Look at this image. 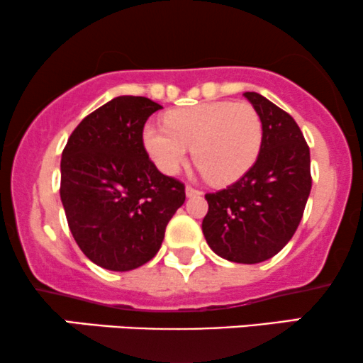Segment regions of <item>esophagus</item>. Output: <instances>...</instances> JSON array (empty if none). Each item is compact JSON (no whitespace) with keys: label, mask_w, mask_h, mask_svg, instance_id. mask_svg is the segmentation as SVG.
<instances>
[{"label":"esophagus","mask_w":363,"mask_h":363,"mask_svg":"<svg viewBox=\"0 0 363 363\" xmlns=\"http://www.w3.org/2000/svg\"><path fill=\"white\" fill-rule=\"evenodd\" d=\"M185 194H186V196H199V195H202V191H200L199 189H194V186L191 185H186V189H185Z\"/></svg>","instance_id":"1"}]
</instances>
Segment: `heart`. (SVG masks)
Returning <instances> with one entry per match:
<instances>
[{"label":"heart","mask_w":363,"mask_h":363,"mask_svg":"<svg viewBox=\"0 0 363 363\" xmlns=\"http://www.w3.org/2000/svg\"><path fill=\"white\" fill-rule=\"evenodd\" d=\"M167 126L145 128L143 141L155 164L174 174L190 147L199 172L225 185L239 180L257 160L262 143V119L249 102H205L172 111Z\"/></svg>","instance_id":"b5f03b06"}]
</instances>
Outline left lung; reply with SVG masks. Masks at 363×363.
<instances>
[{"label":"left lung","instance_id":"8db88e82","mask_svg":"<svg viewBox=\"0 0 363 363\" xmlns=\"http://www.w3.org/2000/svg\"><path fill=\"white\" fill-rule=\"evenodd\" d=\"M244 97L262 119L261 150L240 180L205 195L202 230L217 256L257 264L276 256L301 222L311 191L310 147L286 111L257 92Z\"/></svg>","mask_w":363,"mask_h":363}]
</instances>
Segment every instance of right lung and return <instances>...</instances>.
Segmentation results:
<instances>
[{
    "label": "right lung",
    "instance_id": "obj_1",
    "mask_svg": "<svg viewBox=\"0 0 363 363\" xmlns=\"http://www.w3.org/2000/svg\"><path fill=\"white\" fill-rule=\"evenodd\" d=\"M163 109L147 97L119 96L70 134L60 161V199L75 242L94 264L131 271L161 247L185 185L155 167L143 128Z\"/></svg>",
    "mask_w": 363,
    "mask_h": 363
}]
</instances>
